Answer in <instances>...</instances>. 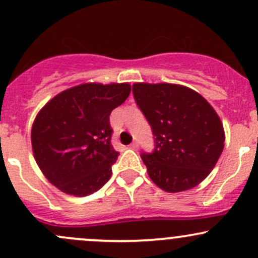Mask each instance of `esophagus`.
Here are the masks:
<instances>
[{
  "label": "esophagus",
  "instance_id": "34e87169",
  "mask_svg": "<svg viewBox=\"0 0 258 258\" xmlns=\"http://www.w3.org/2000/svg\"><path fill=\"white\" fill-rule=\"evenodd\" d=\"M130 148H131V150H138V143L137 142L131 143V145H130Z\"/></svg>",
  "mask_w": 258,
  "mask_h": 258
}]
</instances>
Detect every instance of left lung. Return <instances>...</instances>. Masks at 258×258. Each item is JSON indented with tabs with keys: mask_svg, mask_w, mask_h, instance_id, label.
Segmentation results:
<instances>
[{
	"mask_svg": "<svg viewBox=\"0 0 258 258\" xmlns=\"http://www.w3.org/2000/svg\"><path fill=\"white\" fill-rule=\"evenodd\" d=\"M132 91L156 137L153 153L141 156L151 180L167 193L202 183L225 146L224 126L214 107L178 84L135 83Z\"/></svg>",
	"mask_w": 258,
	"mask_h": 258,
	"instance_id": "8db88e82",
	"label": "left lung"
}]
</instances>
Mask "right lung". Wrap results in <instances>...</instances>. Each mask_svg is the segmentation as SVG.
<instances>
[{
  "label": "right lung",
  "instance_id": "right-lung-1",
  "mask_svg": "<svg viewBox=\"0 0 258 258\" xmlns=\"http://www.w3.org/2000/svg\"><path fill=\"white\" fill-rule=\"evenodd\" d=\"M131 93L128 83H85L50 99L32 126V150L49 183L86 197L110 179L118 152L111 145L110 113Z\"/></svg>",
  "mask_w": 258,
  "mask_h": 258
}]
</instances>
